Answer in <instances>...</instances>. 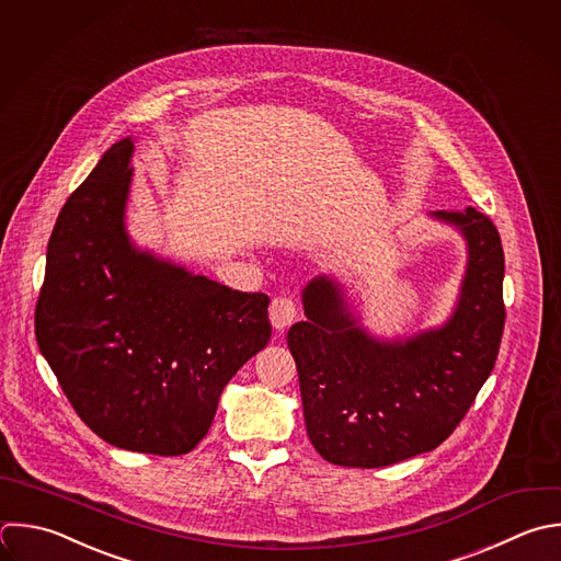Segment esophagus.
Returning <instances> with one entry per match:
<instances>
[{
  "label": "esophagus",
  "mask_w": 561,
  "mask_h": 561,
  "mask_svg": "<svg viewBox=\"0 0 561 561\" xmlns=\"http://www.w3.org/2000/svg\"><path fill=\"white\" fill-rule=\"evenodd\" d=\"M296 318V302L291 296H276L270 305V320L272 324L283 331L287 329Z\"/></svg>",
  "instance_id": "obj_1"
}]
</instances>
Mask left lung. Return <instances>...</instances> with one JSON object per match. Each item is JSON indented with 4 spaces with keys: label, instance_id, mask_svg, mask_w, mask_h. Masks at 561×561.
Wrapping results in <instances>:
<instances>
[{
    "label": "left lung",
    "instance_id": "8db88e82",
    "mask_svg": "<svg viewBox=\"0 0 561 561\" xmlns=\"http://www.w3.org/2000/svg\"><path fill=\"white\" fill-rule=\"evenodd\" d=\"M469 245L467 276L445 327L405 342H377L355 327L340 287L316 278L307 320L287 331L307 434L342 467H386L438 447L465 419L497 359L504 331V252L493 221L467 206L434 213Z\"/></svg>",
    "mask_w": 561,
    "mask_h": 561
}]
</instances>
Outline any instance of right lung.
Segmentation results:
<instances>
[{
	"label": "right lung",
	"mask_w": 561,
	"mask_h": 561,
	"mask_svg": "<svg viewBox=\"0 0 561 561\" xmlns=\"http://www.w3.org/2000/svg\"><path fill=\"white\" fill-rule=\"evenodd\" d=\"M134 142L114 145L59 213L35 333L81 421L103 440L180 456L208 434L221 390L272 337L245 294L131 248Z\"/></svg>",
	"instance_id": "obj_1"
}]
</instances>
